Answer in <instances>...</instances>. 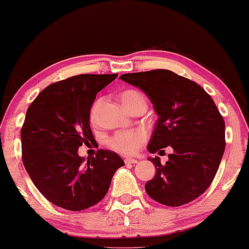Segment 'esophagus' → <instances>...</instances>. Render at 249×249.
Segmentation results:
<instances>
[{
	"mask_svg": "<svg viewBox=\"0 0 249 249\" xmlns=\"http://www.w3.org/2000/svg\"><path fill=\"white\" fill-rule=\"evenodd\" d=\"M138 160L137 159H133V158H126L125 159V164H137Z\"/></svg>",
	"mask_w": 249,
	"mask_h": 249,
	"instance_id": "esophagus-1",
	"label": "esophagus"
}]
</instances>
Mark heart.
Here are the masks:
<instances>
[{
	"label": "heart",
	"mask_w": 249,
	"mask_h": 249,
	"mask_svg": "<svg viewBox=\"0 0 249 249\" xmlns=\"http://www.w3.org/2000/svg\"><path fill=\"white\" fill-rule=\"evenodd\" d=\"M121 99L124 107L127 108V111H130L136 105L146 103V98L141 91L133 90V89H127V90L123 91L121 93ZM103 102H104V98H102V97L93 102L92 107L90 108L91 123H96ZM145 141H146V133L142 130L119 131L108 139V146L116 152L124 154V156H131V154L137 153L141 150Z\"/></svg>",
	"instance_id": "b5f03b06"
}]
</instances>
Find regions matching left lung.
I'll list each match as a JSON object with an SVG mask.
<instances>
[{"instance_id":"1","label":"left lung","mask_w":249,"mask_h":249,"mask_svg":"<svg viewBox=\"0 0 249 249\" xmlns=\"http://www.w3.org/2000/svg\"><path fill=\"white\" fill-rule=\"evenodd\" d=\"M121 79L144 91L158 115L148 152L173 150L166 164L148 158L157 172L145 191L166 206L193 201L212 184L225 152V122L215 103L196 82L170 70L124 73Z\"/></svg>"}]
</instances>
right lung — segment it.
<instances>
[{"label": "right lung", "instance_id": "1", "mask_svg": "<svg viewBox=\"0 0 249 249\" xmlns=\"http://www.w3.org/2000/svg\"><path fill=\"white\" fill-rule=\"evenodd\" d=\"M112 75H77L49 85L28 107L21 130L22 160L45 199L68 211L98 204L124 161L98 150L88 160L78 156L83 144L95 142L90 108L97 92L115 81Z\"/></svg>", "mask_w": 249, "mask_h": 249}]
</instances>
